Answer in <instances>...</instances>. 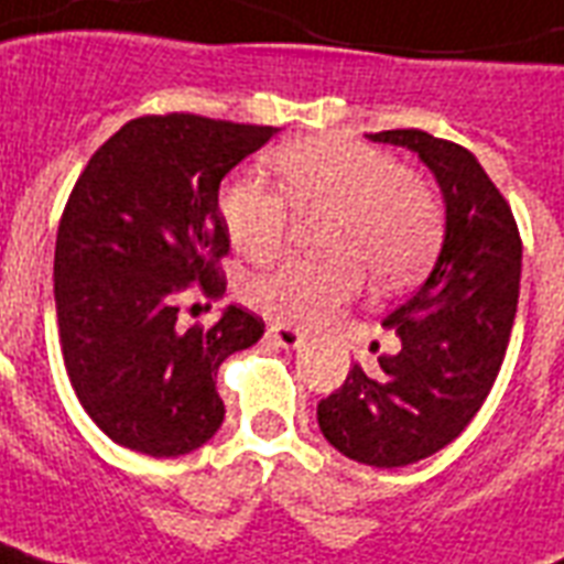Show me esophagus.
Wrapping results in <instances>:
<instances>
[{
	"label": "esophagus",
	"mask_w": 564,
	"mask_h": 564,
	"mask_svg": "<svg viewBox=\"0 0 564 564\" xmlns=\"http://www.w3.org/2000/svg\"><path fill=\"white\" fill-rule=\"evenodd\" d=\"M269 339H272L274 345L286 348V351H295V348H301V345H304V336H301L295 327H286V325L269 327Z\"/></svg>",
	"instance_id": "1"
}]
</instances>
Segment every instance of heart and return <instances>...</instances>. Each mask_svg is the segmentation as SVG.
Listing matches in <instances>:
<instances>
[{
	"mask_svg": "<svg viewBox=\"0 0 564 564\" xmlns=\"http://www.w3.org/2000/svg\"><path fill=\"white\" fill-rule=\"evenodd\" d=\"M283 194L237 175L219 193V213L234 246L257 263L281 254L292 206L301 216L327 213V260H290L251 286V301L283 325L318 327L362 286V269L377 283L410 281L438 239L433 189L389 152L343 140L307 137L272 154ZM291 204L286 205L285 202Z\"/></svg>",
	"mask_w": 564,
	"mask_h": 564,
	"instance_id": "b5f03b06",
	"label": "heart"
}]
</instances>
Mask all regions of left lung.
<instances>
[{
  "label": "left lung",
  "mask_w": 564,
  "mask_h": 564,
  "mask_svg": "<svg viewBox=\"0 0 564 564\" xmlns=\"http://www.w3.org/2000/svg\"><path fill=\"white\" fill-rule=\"evenodd\" d=\"M419 154L445 204V234L430 274L383 318L401 351L354 362L318 403V427L354 463L401 468L451 445L495 386L516 322L521 237L507 198L468 149L427 131L366 134Z\"/></svg>",
  "instance_id": "obj_1"
}]
</instances>
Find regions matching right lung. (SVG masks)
<instances>
[{"label": "right lung", "instance_id": "1", "mask_svg": "<svg viewBox=\"0 0 564 564\" xmlns=\"http://www.w3.org/2000/svg\"><path fill=\"white\" fill-rule=\"evenodd\" d=\"M278 128L170 113L131 119L93 154L55 246V310L66 375L96 427L145 456H184L221 427L216 371L263 336L225 307L181 327L189 295L225 292L219 184Z\"/></svg>", "mask_w": 564, "mask_h": 564}]
</instances>
